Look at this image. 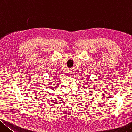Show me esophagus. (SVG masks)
<instances>
[{
    "label": "esophagus",
    "instance_id": "obj_1",
    "mask_svg": "<svg viewBox=\"0 0 132 132\" xmlns=\"http://www.w3.org/2000/svg\"><path fill=\"white\" fill-rule=\"evenodd\" d=\"M68 75H69V76H71V75H72V71H71V70H68Z\"/></svg>",
    "mask_w": 132,
    "mask_h": 132
}]
</instances>
